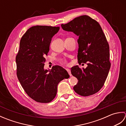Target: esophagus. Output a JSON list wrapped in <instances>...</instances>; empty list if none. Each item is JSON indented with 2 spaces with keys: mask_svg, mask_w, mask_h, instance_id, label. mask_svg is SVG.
I'll list each match as a JSON object with an SVG mask.
<instances>
[{
  "mask_svg": "<svg viewBox=\"0 0 126 126\" xmlns=\"http://www.w3.org/2000/svg\"><path fill=\"white\" fill-rule=\"evenodd\" d=\"M66 70L67 71V72L68 73V74H69V75H70V76H71V71H70V70L69 69H66Z\"/></svg>",
  "mask_w": 126,
  "mask_h": 126,
  "instance_id": "esophagus-1",
  "label": "esophagus"
}]
</instances>
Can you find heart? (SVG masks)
<instances>
[{"label":"heart","mask_w":126,"mask_h":126,"mask_svg":"<svg viewBox=\"0 0 126 126\" xmlns=\"http://www.w3.org/2000/svg\"><path fill=\"white\" fill-rule=\"evenodd\" d=\"M60 62L64 64H67V62L65 60V59H60Z\"/></svg>","instance_id":"1"}]
</instances>
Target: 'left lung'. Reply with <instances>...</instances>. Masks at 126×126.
<instances>
[{
  "label": "left lung",
  "mask_w": 126,
  "mask_h": 126,
  "mask_svg": "<svg viewBox=\"0 0 126 126\" xmlns=\"http://www.w3.org/2000/svg\"><path fill=\"white\" fill-rule=\"evenodd\" d=\"M61 26L64 30L79 36L78 63L88 65L85 69L77 65L71 69V74L78 79L74 90L82 96L94 94L103 86L111 65L105 34L97 21L86 15L79 16Z\"/></svg>",
  "instance_id": "1"
}]
</instances>
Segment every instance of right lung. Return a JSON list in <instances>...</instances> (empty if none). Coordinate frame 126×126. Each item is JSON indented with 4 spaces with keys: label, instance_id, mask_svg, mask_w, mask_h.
<instances>
[{
    "label": "right lung",
    "instance_id": "obj_1",
    "mask_svg": "<svg viewBox=\"0 0 126 126\" xmlns=\"http://www.w3.org/2000/svg\"><path fill=\"white\" fill-rule=\"evenodd\" d=\"M59 30V26H34L20 39L16 57L17 76L25 93L37 102L52 101L59 82L69 77L68 72L59 65L53 66L50 71L44 69L52 37Z\"/></svg>",
    "mask_w": 126,
    "mask_h": 126
}]
</instances>
